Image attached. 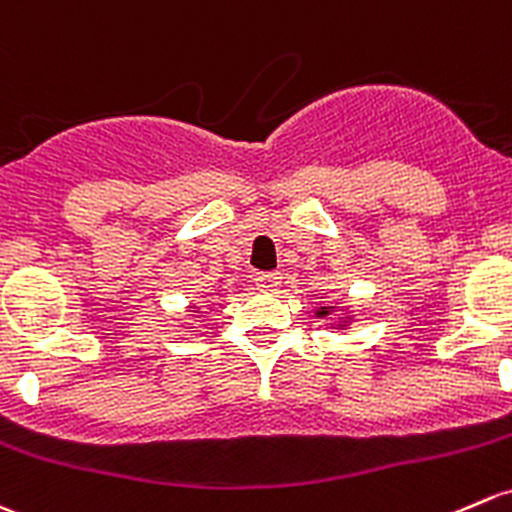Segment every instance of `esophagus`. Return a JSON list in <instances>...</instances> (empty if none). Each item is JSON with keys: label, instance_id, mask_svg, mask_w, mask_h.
<instances>
[{"label": "esophagus", "instance_id": "34e87169", "mask_svg": "<svg viewBox=\"0 0 512 512\" xmlns=\"http://www.w3.org/2000/svg\"><path fill=\"white\" fill-rule=\"evenodd\" d=\"M282 284V277H279V272H265L257 277V287L265 289V292H274V289Z\"/></svg>", "mask_w": 512, "mask_h": 512}]
</instances>
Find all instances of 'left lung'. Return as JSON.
Wrapping results in <instances>:
<instances>
[{
  "mask_svg": "<svg viewBox=\"0 0 512 512\" xmlns=\"http://www.w3.org/2000/svg\"><path fill=\"white\" fill-rule=\"evenodd\" d=\"M316 319H331L333 314H343V316H336V321H331V324H326L328 328H336V331H343V328H348V324H353V314L348 311V306H316Z\"/></svg>",
  "mask_w": 512,
  "mask_h": 512,
  "instance_id": "1",
  "label": "left lung"
}]
</instances>
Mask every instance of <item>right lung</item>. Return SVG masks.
<instances>
[{"instance_id":"obj_1","label":"right lung","mask_w":512,"mask_h":512,"mask_svg":"<svg viewBox=\"0 0 512 512\" xmlns=\"http://www.w3.org/2000/svg\"><path fill=\"white\" fill-rule=\"evenodd\" d=\"M196 311H198V306H196Z\"/></svg>"}]
</instances>
